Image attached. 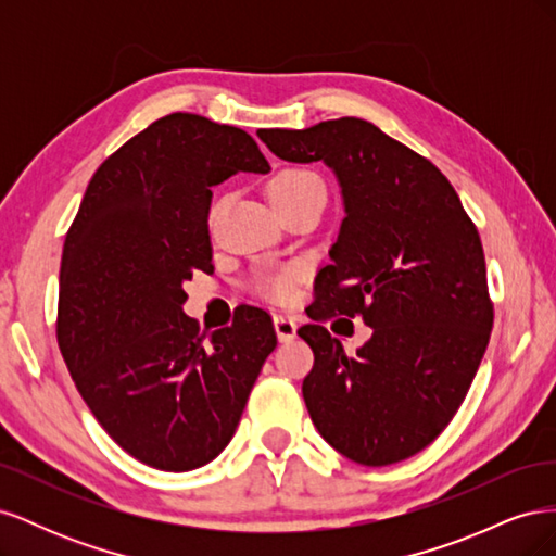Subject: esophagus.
<instances>
[{
    "label": "esophagus",
    "mask_w": 556,
    "mask_h": 556,
    "mask_svg": "<svg viewBox=\"0 0 556 556\" xmlns=\"http://www.w3.org/2000/svg\"><path fill=\"white\" fill-rule=\"evenodd\" d=\"M274 327L278 333V341H282V343H290L296 336V319L292 315H282V313L276 315Z\"/></svg>",
    "instance_id": "1"
}]
</instances>
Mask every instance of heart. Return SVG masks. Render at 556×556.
I'll list each match as a JSON object with an SVG mask.
<instances>
[{"mask_svg": "<svg viewBox=\"0 0 556 556\" xmlns=\"http://www.w3.org/2000/svg\"><path fill=\"white\" fill-rule=\"evenodd\" d=\"M268 197H271L276 211H282L304 199L325 197V182L308 169H285L268 182ZM301 278H304V268L288 266L282 271L264 276L257 290L271 301H290L296 294V282Z\"/></svg>", "mask_w": 556, "mask_h": 556, "instance_id": "b5f03b06", "label": "heart"}]
</instances>
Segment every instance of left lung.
Segmentation results:
<instances>
[{"label": "left lung", "mask_w": 556, "mask_h": 556, "mask_svg": "<svg viewBox=\"0 0 556 556\" xmlns=\"http://www.w3.org/2000/svg\"><path fill=\"white\" fill-rule=\"evenodd\" d=\"M257 134L278 157L339 176L348 215L315 278L313 319L374 329L357 355L323 325L299 329L315 355L301 387L313 425L357 464L408 459L457 415L490 343L478 227L439 166L359 117Z\"/></svg>", "instance_id": "left-lung-1"}]
</instances>
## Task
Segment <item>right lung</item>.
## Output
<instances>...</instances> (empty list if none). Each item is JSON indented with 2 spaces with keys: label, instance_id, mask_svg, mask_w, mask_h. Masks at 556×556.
<instances>
[{
  "label": "right lung",
  "instance_id": "right-lung-1",
  "mask_svg": "<svg viewBox=\"0 0 556 556\" xmlns=\"http://www.w3.org/2000/svg\"><path fill=\"white\" fill-rule=\"evenodd\" d=\"M241 172H268L250 134L164 115L102 162L64 239L66 368L111 439L160 470L199 468L227 447L278 343L262 308L213 333L180 308L182 280L213 271L211 188Z\"/></svg>",
  "mask_w": 556,
  "mask_h": 556
}]
</instances>
